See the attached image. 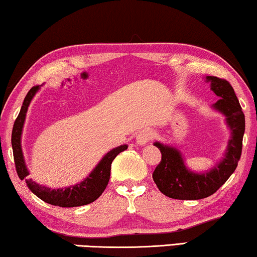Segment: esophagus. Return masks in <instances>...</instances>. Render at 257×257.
Here are the masks:
<instances>
[{
  "label": "esophagus",
  "instance_id": "obj_1",
  "mask_svg": "<svg viewBox=\"0 0 257 257\" xmlns=\"http://www.w3.org/2000/svg\"><path fill=\"white\" fill-rule=\"evenodd\" d=\"M153 137H155V133H153L152 129H143L137 134L136 141L140 145L147 144L148 142H150Z\"/></svg>",
  "mask_w": 257,
  "mask_h": 257
}]
</instances>
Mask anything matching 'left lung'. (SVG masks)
Returning a JSON list of instances; mask_svg holds the SVG:
<instances>
[{"label": "left lung", "instance_id": "1", "mask_svg": "<svg viewBox=\"0 0 257 257\" xmlns=\"http://www.w3.org/2000/svg\"><path fill=\"white\" fill-rule=\"evenodd\" d=\"M206 79L211 82V90L220 98L213 108L226 116L232 137L225 158L211 171L202 174L187 170L177 149L156 142L155 147L162 152V160L153 171V181L164 195L175 200H201L216 193L235 171L242 152L244 115L238 97L226 79L216 76H208Z\"/></svg>", "mask_w": 257, "mask_h": 257}]
</instances>
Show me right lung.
Returning a JSON list of instances; mask_svg holds the SVG:
<instances>
[{
	"mask_svg": "<svg viewBox=\"0 0 257 257\" xmlns=\"http://www.w3.org/2000/svg\"><path fill=\"white\" fill-rule=\"evenodd\" d=\"M39 90V85L33 86L31 89L23 102V106L19 112L18 116L14 123L13 134H11V144H13L14 151V160L15 166H16L17 174L21 180H24L29 175L28 168L25 166L24 158H23L22 145H21V135L22 129L24 125L25 115L28 112V107L32 100L33 95ZM128 145H121L115 148L114 150L109 151L101 159V162L98 164L93 172L87 177L83 182L78 185L69 187L66 189H51L46 188L44 186H39L38 183L33 182L32 180H26L28 187L34 195H37L40 200L46 203H49L52 205H59L62 208H74V206H80L90 204L102 194V191L106 189L108 185L110 177V165L114 158L118 153L127 150Z\"/></svg>",
	"mask_w": 257,
	"mask_h": 257,
	"instance_id": "obj_1",
	"label": "right lung"
}]
</instances>
